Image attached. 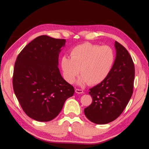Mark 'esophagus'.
I'll list each match as a JSON object with an SVG mask.
<instances>
[{
	"mask_svg": "<svg viewBox=\"0 0 149 149\" xmlns=\"http://www.w3.org/2000/svg\"><path fill=\"white\" fill-rule=\"evenodd\" d=\"M75 92L77 93V94H83V90H81V89H78L76 88L75 90Z\"/></svg>",
	"mask_w": 149,
	"mask_h": 149,
	"instance_id": "obj_1",
	"label": "esophagus"
}]
</instances>
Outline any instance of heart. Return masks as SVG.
Instances as JSON below:
<instances>
[{
	"label": "heart",
	"mask_w": 149,
	"mask_h": 149,
	"mask_svg": "<svg viewBox=\"0 0 149 149\" xmlns=\"http://www.w3.org/2000/svg\"><path fill=\"white\" fill-rule=\"evenodd\" d=\"M70 56H63L61 60L64 78L69 83H74L80 72L82 77L79 80V84H100L109 76L115 61V54L111 47L90 42L75 46Z\"/></svg>",
	"instance_id": "heart-1"
}]
</instances>
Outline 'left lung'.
<instances>
[{
	"instance_id": "8db88e82",
	"label": "left lung",
	"mask_w": 149,
	"mask_h": 149,
	"mask_svg": "<svg viewBox=\"0 0 149 149\" xmlns=\"http://www.w3.org/2000/svg\"><path fill=\"white\" fill-rule=\"evenodd\" d=\"M116 57L112 70L103 82L90 89L92 103L84 114L95 124H107L123 112L133 93L135 68L132 57L123 45L116 41Z\"/></svg>"
}]
</instances>
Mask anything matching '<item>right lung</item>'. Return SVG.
<instances>
[{"label": "right lung", "instance_id": "obj_1", "mask_svg": "<svg viewBox=\"0 0 149 149\" xmlns=\"http://www.w3.org/2000/svg\"><path fill=\"white\" fill-rule=\"evenodd\" d=\"M66 40L47 36L36 37L17 57L13 88L26 114L38 121L57 117L74 88L61 76L58 68L61 48Z\"/></svg>", "mask_w": 149, "mask_h": 149}]
</instances>
